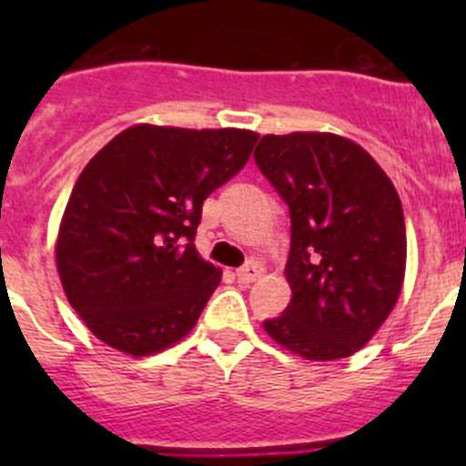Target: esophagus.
<instances>
[{"label":"esophagus","instance_id":"obj_1","mask_svg":"<svg viewBox=\"0 0 466 466\" xmlns=\"http://www.w3.org/2000/svg\"><path fill=\"white\" fill-rule=\"evenodd\" d=\"M263 272H266V268H263L259 261H252V263H248V266L238 268L237 279L241 281V284H252V281L259 279Z\"/></svg>","mask_w":466,"mask_h":466}]
</instances>
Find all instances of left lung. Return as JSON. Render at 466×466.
<instances>
[{"label":"left lung","instance_id":"obj_1","mask_svg":"<svg viewBox=\"0 0 466 466\" xmlns=\"http://www.w3.org/2000/svg\"><path fill=\"white\" fill-rule=\"evenodd\" d=\"M255 162L290 209V302L263 322L307 360L356 354L388 320L406 275V220L377 159L333 133L263 135Z\"/></svg>","mask_w":466,"mask_h":466}]
</instances>
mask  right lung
Wrapping results in <instances>:
<instances>
[{
    "label": "right lung",
    "mask_w": 466,
    "mask_h": 466,
    "mask_svg": "<svg viewBox=\"0 0 466 466\" xmlns=\"http://www.w3.org/2000/svg\"><path fill=\"white\" fill-rule=\"evenodd\" d=\"M257 139L137 124L89 159L60 220L56 266L98 340L139 359L196 327L223 275L194 246L203 203L246 167Z\"/></svg>",
    "instance_id": "1"
}]
</instances>
